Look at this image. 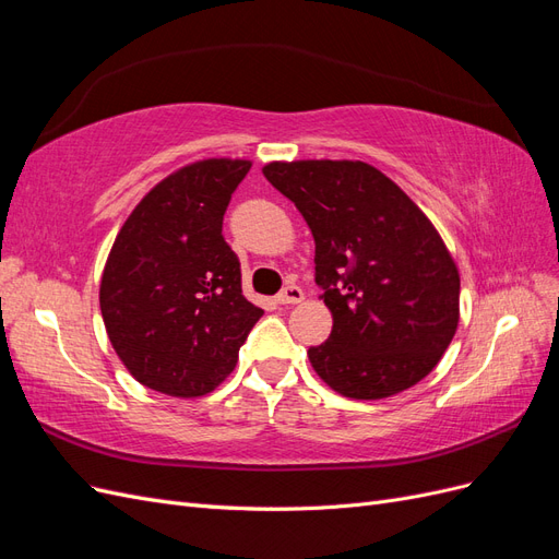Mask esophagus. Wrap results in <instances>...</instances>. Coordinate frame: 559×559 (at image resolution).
Instances as JSON below:
<instances>
[{
  "label": "esophagus",
  "instance_id": "esophagus-1",
  "mask_svg": "<svg viewBox=\"0 0 559 559\" xmlns=\"http://www.w3.org/2000/svg\"><path fill=\"white\" fill-rule=\"evenodd\" d=\"M302 300V289L296 284L284 286V289L277 294V302L280 306H296V302Z\"/></svg>",
  "mask_w": 559,
  "mask_h": 559
}]
</instances>
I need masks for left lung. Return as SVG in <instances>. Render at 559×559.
I'll use <instances>...</instances> for the list:
<instances>
[{
  "mask_svg": "<svg viewBox=\"0 0 559 559\" xmlns=\"http://www.w3.org/2000/svg\"><path fill=\"white\" fill-rule=\"evenodd\" d=\"M263 175L314 238L333 314L329 341L308 349L317 376L361 401L427 378L460 324V270L427 214L361 160H275Z\"/></svg>",
  "mask_w": 559,
  "mask_h": 559,
  "instance_id": "1",
  "label": "left lung"
}]
</instances>
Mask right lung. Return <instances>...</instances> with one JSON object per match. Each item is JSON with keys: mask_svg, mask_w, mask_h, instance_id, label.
I'll return each mask as SVG.
<instances>
[{"mask_svg": "<svg viewBox=\"0 0 559 559\" xmlns=\"http://www.w3.org/2000/svg\"><path fill=\"white\" fill-rule=\"evenodd\" d=\"M251 160L205 158L156 183L118 230L99 282L109 343L130 376L205 396L238 364L263 310L242 296L224 214Z\"/></svg>", "mask_w": 559, "mask_h": 559, "instance_id": "right-lung-1", "label": "right lung"}]
</instances>
